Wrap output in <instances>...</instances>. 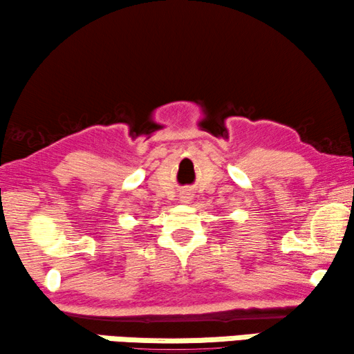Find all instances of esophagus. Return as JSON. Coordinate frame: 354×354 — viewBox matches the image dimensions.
<instances>
[{"instance_id": "34e87169", "label": "esophagus", "mask_w": 354, "mask_h": 354, "mask_svg": "<svg viewBox=\"0 0 354 354\" xmlns=\"http://www.w3.org/2000/svg\"><path fill=\"white\" fill-rule=\"evenodd\" d=\"M181 200H183V202H184V203H187V202H189V200H191V195H189V194H186V195H183V197H181Z\"/></svg>"}]
</instances>
